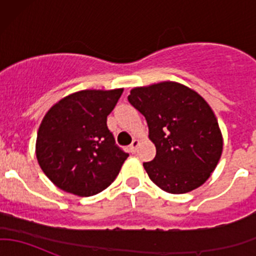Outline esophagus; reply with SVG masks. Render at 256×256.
Returning a JSON list of instances; mask_svg holds the SVG:
<instances>
[{"label":"esophagus","mask_w":256,"mask_h":256,"mask_svg":"<svg viewBox=\"0 0 256 256\" xmlns=\"http://www.w3.org/2000/svg\"><path fill=\"white\" fill-rule=\"evenodd\" d=\"M138 144H140V141L138 140H134L132 144H130V151L132 152V154H135L136 150H138Z\"/></svg>","instance_id":"esophagus-1"}]
</instances>
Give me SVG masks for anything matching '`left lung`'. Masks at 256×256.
Masks as SVG:
<instances>
[{
  "label": "left lung",
  "mask_w": 256,
  "mask_h": 256,
  "mask_svg": "<svg viewBox=\"0 0 256 256\" xmlns=\"http://www.w3.org/2000/svg\"><path fill=\"white\" fill-rule=\"evenodd\" d=\"M144 116L156 156L144 167L164 192L180 194L202 186L223 151L218 120L194 90L176 82L134 88L128 96Z\"/></svg>",
  "instance_id": "8db88e82"
}]
</instances>
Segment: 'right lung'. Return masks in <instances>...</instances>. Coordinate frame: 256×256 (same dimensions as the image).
Returning a JSON list of instances; mask_svg holds the SVG:
<instances>
[{
	"label": "right lung",
	"mask_w": 256,
	"mask_h": 256,
	"mask_svg": "<svg viewBox=\"0 0 256 256\" xmlns=\"http://www.w3.org/2000/svg\"><path fill=\"white\" fill-rule=\"evenodd\" d=\"M124 89L82 90L54 104L37 134L38 164L64 192L90 197L109 187L128 157L108 128Z\"/></svg>",
	"instance_id": "1"
}]
</instances>
